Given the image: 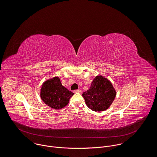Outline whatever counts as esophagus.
Segmentation results:
<instances>
[{"instance_id": "34e87169", "label": "esophagus", "mask_w": 157, "mask_h": 157, "mask_svg": "<svg viewBox=\"0 0 157 157\" xmlns=\"http://www.w3.org/2000/svg\"><path fill=\"white\" fill-rule=\"evenodd\" d=\"M74 93H82V90H74Z\"/></svg>"}]
</instances>
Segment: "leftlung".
<instances>
[{
    "instance_id": "left-lung-1",
    "label": "left lung",
    "mask_w": 157,
    "mask_h": 157,
    "mask_svg": "<svg viewBox=\"0 0 157 157\" xmlns=\"http://www.w3.org/2000/svg\"><path fill=\"white\" fill-rule=\"evenodd\" d=\"M82 96L91 110L99 112L110 107L116 96V91L107 78L98 75L94 78L90 89L83 93Z\"/></svg>"
}]
</instances>
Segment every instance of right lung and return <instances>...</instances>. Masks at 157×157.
I'll return each mask as SVG.
<instances>
[{"label": "right lung", "instance_id": "obj_1", "mask_svg": "<svg viewBox=\"0 0 157 157\" xmlns=\"http://www.w3.org/2000/svg\"><path fill=\"white\" fill-rule=\"evenodd\" d=\"M74 93L62 85L58 77L45 81L40 89V97L48 106L60 109L66 106Z\"/></svg>", "mask_w": 157, "mask_h": 157}]
</instances>
